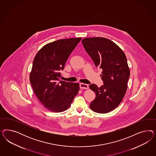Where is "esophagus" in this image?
<instances>
[{
  "instance_id": "esophagus-1",
  "label": "esophagus",
  "mask_w": 156,
  "mask_h": 156,
  "mask_svg": "<svg viewBox=\"0 0 156 156\" xmlns=\"http://www.w3.org/2000/svg\"><path fill=\"white\" fill-rule=\"evenodd\" d=\"M80 89H89V85L85 83H80Z\"/></svg>"
}]
</instances>
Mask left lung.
<instances>
[{"label":"left lung","instance_id":"left-lung-1","mask_svg":"<svg viewBox=\"0 0 156 156\" xmlns=\"http://www.w3.org/2000/svg\"><path fill=\"white\" fill-rule=\"evenodd\" d=\"M82 42L95 66L103 70L101 76L104 85L99 87L89 85L95 93L90 109L98 113H109L121 102L127 90L130 70L126 57L115 43L107 38H85Z\"/></svg>","mask_w":156,"mask_h":156}]
</instances>
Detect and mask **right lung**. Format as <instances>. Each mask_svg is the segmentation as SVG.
<instances>
[{
    "mask_svg": "<svg viewBox=\"0 0 156 156\" xmlns=\"http://www.w3.org/2000/svg\"><path fill=\"white\" fill-rule=\"evenodd\" d=\"M81 38L61 39L48 43L34 59L30 81L43 105L54 112L68 109L80 90L78 83L60 80L61 71Z\"/></svg>",
    "mask_w": 156,
    "mask_h": 156,
    "instance_id": "obj_1",
    "label": "right lung"
}]
</instances>
